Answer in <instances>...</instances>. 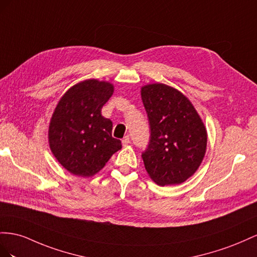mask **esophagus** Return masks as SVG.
I'll use <instances>...</instances> for the list:
<instances>
[{
	"label": "esophagus",
	"mask_w": 257,
	"mask_h": 257,
	"mask_svg": "<svg viewBox=\"0 0 257 257\" xmlns=\"http://www.w3.org/2000/svg\"><path fill=\"white\" fill-rule=\"evenodd\" d=\"M121 143H122V146H127L129 143H130V139L128 136L124 137L122 140H121Z\"/></svg>",
	"instance_id": "34e87169"
}]
</instances>
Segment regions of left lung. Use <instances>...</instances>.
Segmentation results:
<instances>
[{
    "mask_svg": "<svg viewBox=\"0 0 257 257\" xmlns=\"http://www.w3.org/2000/svg\"><path fill=\"white\" fill-rule=\"evenodd\" d=\"M150 122V142L142 158L158 185H177L197 171L207 150V129L184 94L165 84L141 88Z\"/></svg>",
    "mask_w": 257,
    "mask_h": 257,
    "instance_id": "left-lung-1",
    "label": "left lung"
}]
</instances>
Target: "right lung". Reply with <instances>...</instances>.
<instances>
[{
	"instance_id": "right-lung-1",
	"label": "right lung",
	"mask_w": 257,
	"mask_h": 257,
	"mask_svg": "<svg viewBox=\"0 0 257 257\" xmlns=\"http://www.w3.org/2000/svg\"><path fill=\"white\" fill-rule=\"evenodd\" d=\"M113 92L111 83L86 79L72 86L58 102L48 142L56 159L70 173L92 177L121 149V142L112 137L113 122L101 114Z\"/></svg>"
}]
</instances>
